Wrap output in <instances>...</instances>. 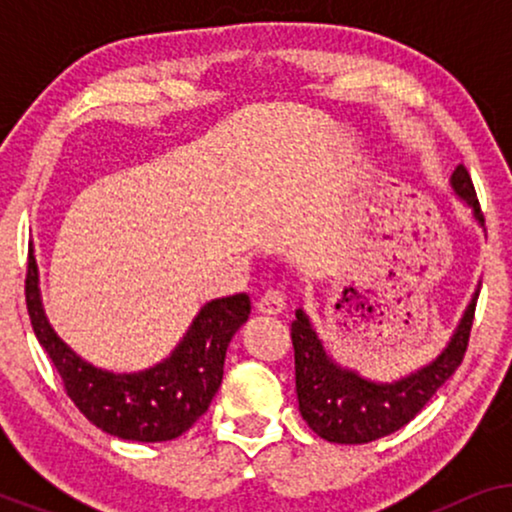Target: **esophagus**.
<instances>
[{
    "instance_id": "esophagus-1",
    "label": "esophagus",
    "mask_w": 512,
    "mask_h": 512,
    "mask_svg": "<svg viewBox=\"0 0 512 512\" xmlns=\"http://www.w3.org/2000/svg\"><path fill=\"white\" fill-rule=\"evenodd\" d=\"M284 307H286V296L282 289H268L256 303V310L261 314H268V317H277V314H282Z\"/></svg>"
}]
</instances>
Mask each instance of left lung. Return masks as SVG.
<instances>
[{"instance_id": "8db88e82", "label": "left lung", "mask_w": 512, "mask_h": 512, "mask_svg": "<svg viewBox=\"0 0 512 512\" xmlns=\"http://www.w3.org/2000/svg\"><path fill=\"white\" fill-rule=\"evenodd\" d=\"M452 186L459 198H464L466 205L473 207L480 226H485L471 174L464 165L454 170ZM478 296L480 293L475 291L445 352L431 366L394 384L368 382L352 370L335 366L321 347L310 319L305 317L303 310H298L296 321L291 324L296 394L300 415L310 424V429L328 443L363 445L410 424L464 361Z\"/></svg>"}]
</instances>
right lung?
<instances>
[{
    "mask_svg": "<svg viewBox=\"0 0 512 512\" xmlns=\"http://www.w3.org/2000/svg\"><path fill=\"white\" fill-rule=\"evenodd\" d=\"M25 303L34 335L76 408L102 431L139 443L177 438L205 415L221 387L230 340L251 312L247 293L212 300L202 307L170 359L144 373L114 375L81 361L48 326L32 251L27 256Z\"/></svg>",
    "mask_w": 512,
    "mask_h": 512,
    "instance_id": "obj_1",
    "label": "right lung"
}]
</instances>
